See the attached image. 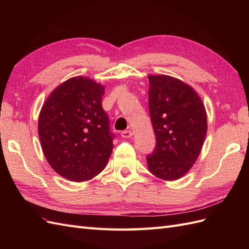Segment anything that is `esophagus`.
<instances>
[{"label":"esophagus","mask_w":249,"mask_h":249,"mask_svg":"<svg viewBox=\"0 0 249 249\" xmlns=\"http://www.w3.org/2000/svg\"><path fill=\"white\" fill-rule=\"evenodd\" d=\"M132 135H133V133L130 130H124V131L122 132V137L123 138H130V137H132Z\"/></svg>","instance_id":"obj_1"}]
</instances>
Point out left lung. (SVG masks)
<instances>
[{"label": "left lung", "mask_w": 249, "mask_h": 249, "mask_svg": "<svg viewBox=\"0 0 249 249\" xmlns=\"http://www.w3.org/2000/svg\"><path fill=\"white\" fill-rule=\"evenodd\" d=\"M148 108L156 135L149 171L164 180L185 176L200 154L207 134V112L195 90L166 74L148 76Z\"/></svg>", "instance_id": "8db88e82"}]
</instances>
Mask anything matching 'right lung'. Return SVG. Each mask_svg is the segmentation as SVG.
I'll return each instance as SVG.
<instances>
[{
  "label": "right lung",
  "instance_id": "1",
  "mask_svg": "<svg viewBox=\"0 0 249 249\" xmlns=\"http://www.w3.org/2000/svg\"><path fill=\"white\" fill-rule=\"evenodd\" d=\"M105 87L85 77H73L54 89L38 119L42 152L58 175L84 182L106 167L114 134L102 107Z\"/></svg>",
  "mask_w": 249,
  "mask_h": 249
}]
</instances>
